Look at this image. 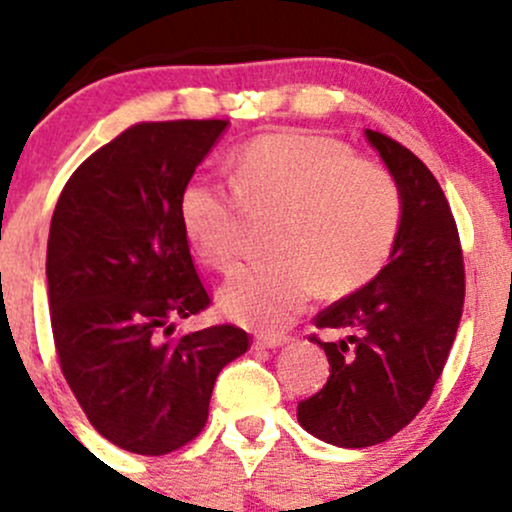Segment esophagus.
<instances>
[{"mask_svg": "<svg viewBox=\"0 0 512 512\" xmlns=\"http://www.w3.org/2000/svg\"><path fill=\"white\" fill-rule=\"evenodd\" d=\"M286 340H289L286 335H257L255 347H260V350H277Z\"/></svg>", "mask_w": 512, "mask_h": 512, "instance_id": "obj_1", "label": "esophagus"}]
</instances>
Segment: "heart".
Here are the masks:
<instances>
[{
	"mask_svg": "<svg viewBox=\"0 0 512 512\" xmlns=\"http://www.w3.org/2000/svg\"><path fill=\"white\" fill-rule=\"evenodd\" d=\"M243 209L279 211L269 238L277 255L235 269L218 303L238 323L279 330L318 284L342 296L372 282L396 245L403 196L389 170L357 160L342 140L274 133L235 155L230 184L196 174L182 187L179 223L204 265H233Z\"/></svg>",
	"mask_w": 512,
	"mask_h": 512,
	"instance_id": "1",
	"label": "heart"
}]
</instances>
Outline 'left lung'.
I'll list each match as a JSON object with an SVG mask.
<instances>
[{
    "mask_svg": "<svg viewBox=\"0 0 512 512\" xmlns=\"http://www.w3.org/2000/svg\"><path fill=\"white\" fill-rule=\"evenodd\" d=\"M396 179L403 218L389 265L347 299L320 311V340L330 362L325 386L299 403V423L338 447L386 442L423 411L464 308V257L447 196L411 150L379 131H364Z\"/></svg>",
    "mask_w": 512,
    "mask_h": 512,
    "instance_id": "8db88e82",
    "label": "left lung"
}]
</instances>
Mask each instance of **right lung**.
I'll list each match as a JSON object with an SVG mask.
<instances>
[{
	"label": "right lung",
	"instance_id": "1",
	"mask_svg": "<svg viewBox=\"0 0 512 512\" xmlns=\"http://www.w3.org/2000/svg\"><path fill=\"white\" fill-rule=\"evenodd\" d=\"M228 121H145L72 172L48 235V301L65 381L94 430L160 457L209 418L216 376L250 347L235 325L172 338L209 308L179 194Z\"/></svg>",
	"mask_w": 512,
	"mask_h": 512
}]
</instances>
